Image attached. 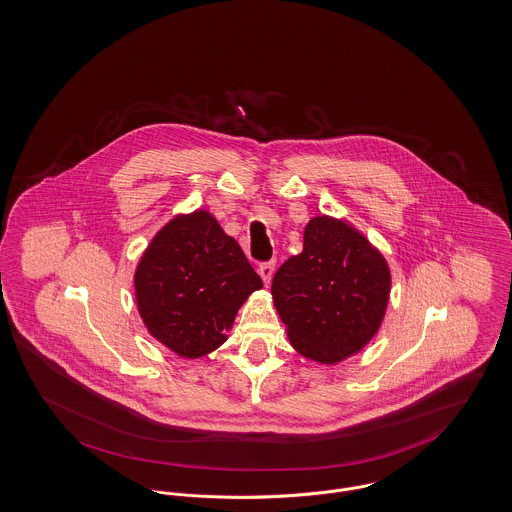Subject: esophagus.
I'll return each instance as SVG.
<instances>
[{"label":"esophagus","instance_id":"obj_1","mask_svg":"<svg viewBox=\"0 0 512 512\" xmlns=\"http://www.w3.org/2000/svg\"><path fill=\"white\" fill-rule=\"evenodd\" d=\"M259 275H261V279H263V283L271 284V279H273V275H275V263L271 261V263H263L261 267H259Z\"/></svg>","mask_w":512,"mask_h":512}]
</instances>
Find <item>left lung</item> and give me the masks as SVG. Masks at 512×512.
I'll use <instances>...</instances> for the list:
<instances>
[{
    "label": "left lung",
    "mask_w": 512,
    "mask_h": 512,
    "mask_svg": "<svg viewBox=\"0 0 512 512\" xmlns=\"http://www.w3.org/2000/svg\"><path fill=\"white\" fill-rule=\"evenodd\" d=\"M290 345L306 359L336 365L357 355L385 320L391 267L349 220L314 216L300 255L271 284Z\"/></svg>",
    "instance_id": "8db88e82"
}]
</instances>
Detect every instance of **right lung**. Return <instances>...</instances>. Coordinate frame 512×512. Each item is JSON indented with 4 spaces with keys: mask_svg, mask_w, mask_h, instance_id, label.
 <instances>
[{
    "mask_svg": "<svg viewBox=\"0 0 512 512\" xmlns=\"http://www.w3.org/2000/svg\"><path fill=\"white\" fill-rule=\"evenodd\" d=\"M133 286L147 332L178 357L198 359L228 341L239 308L263 283L214 214L194 210L155 233Z\"/></svg>",
    "mask_w": 512,
    "mask_h": 512,
    "instance_id": "add662e5",
    "label": "right lung"
}]
</instances>
